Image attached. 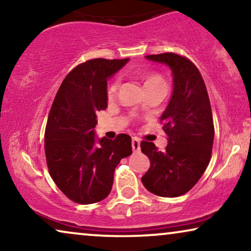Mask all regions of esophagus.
<instances>
[{
    "mask_svg": "<svg viewBox=\"0 0 251 251\" xmlns=\"http://www.w3.org/2000/svg\"><path fill=\"white\" fill-rule=\"evenodd\" d=\"M131 145H132V151L133 152L138 153L140 151V142L138 138H136V137H133L132 140H131Z\"/></svg>",
    "mask_w": 251,
    "mask_h": 251,
    "instance_id": "1",
    "label": "esophagus"
}]
</instances>
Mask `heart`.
I'll use <instances>...</instances> for the list:
<instances>
[{
  "label": "heart",
  "instance_id": "b5f03b06",
  "mask_svg": "<svg viewBox=\"0 0 251 251\" xmlns=\"http://www.w3.org/2000/svg\"><path fill=\"white\" fill-rule=\"evenodd\" d=\"M154 84H160V85H166L164 83V80L163 77L161 76L159 74H149L145 76V81H144V87H146V85H154ZM118 87H119V80L116 78L112 82L111 84L108 85V95L112 96L114 95L116 90H118Z\"/></svg>",
  "mask_w": 251,
  "mask_h": 251
}]
</instances>
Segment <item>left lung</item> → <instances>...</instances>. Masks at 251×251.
Masks as SVG:
<instances>
[{
  "label": "left lung",
  "mask_w": 251,
  "mask_h": 251,
  "mask_svg": "<svg viewBox=\"0 0 251 251\" xmlns=\"http://www.w3.org/2000/svg\"><path fill=\"white\" fill-rule=\"evenodd\" d=\"M145 58L169 66L174 90L160 118L169 137L166 150L140 143L151 162L142 181L159 197H180L198 183L210 161L215 136L210 100L200 72L187 58L171 52Z\"/></svg>",
  "instance_id": "1"
}]
</instances>
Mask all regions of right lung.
I'll return each instance as SVG.
<instances>
[{
    "label": "right lung",
    "mask_w": 251,
    "mask_h": 251,
    "mask_svg": "<svg viewBox=\"0 0 251 251\" xmlns=\"http://www.w3.org/2000/svg\"><path fill=\"white\" fill-rule=\"evenodd\" d=\"M129 61L97 58L64 78L48 116L44 150L58 188L80 204L99 202L111 193L114 170L132 153L131 137L114 140L95 133L97 113L107 107V80Z\"/></svg>",
    "instance_id": "obj_1"
}]
</instances>
